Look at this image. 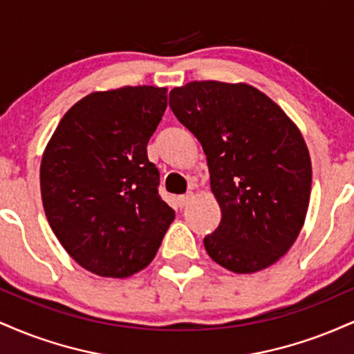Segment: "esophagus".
<instances>
[{
    "label": "esophagus",
    "mask_w": 354,
    "mask_h": 354,
    "mask_svg": "<svg viewBox=\"0 0 354 354\" xmlns=\"http://www.w3.org/2000/svg\"><path fill=\"white\" fill-rule=\"evenodd\" d=\"M191 200H193V193H186V194H181V196H178L176 201H178V205H180L183 208V206L188 205Z\"/></svg>",
    "instance_id": "esophagus-1"
}]
</instances>
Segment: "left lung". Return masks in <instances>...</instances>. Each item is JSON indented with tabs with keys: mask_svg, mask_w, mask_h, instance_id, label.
<instances>
[{
	"mask_svg": "<svg viewBox=\"0 0 354 354\" xmlns=\"http://www.w3.org/2000/svg\"><path fill=\"white\" fill-rule=\"evenodd\" d=\"M169 108L198 138L221 223L205 236L211 259L234 273L278 261L298 238L311 193V160L281 108L250 84L191 81Z\"/></svg>",
	"mask_w": 354,
	"mask_h": 354,
	"instance_id": "8db88e82",
	"label": "left lung"
}]
</instances>
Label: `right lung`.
Returning <instances> with one entry per match:
<instances>
[{
    "label": "right lung",
    "mask_w": 354,
    "mask_h": 354,
    "mask_svg": "<svg viewBox=\"0 0 354 354\" xmlns=\"http://www.w3.org/2000/svg\"><path fill=\"white\" fill-rule=\"evenodd\" d=\"M166 106V88L91 93L68 109L44 149L39 181L48 223L91 273L126 278L141 271L174 219L146 153Z\"/></svg>",
    "instance_id": "right-lung-1"
}]
</instances>
